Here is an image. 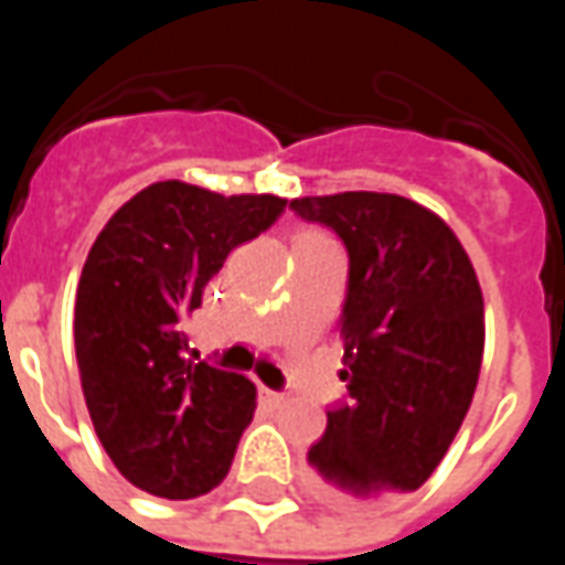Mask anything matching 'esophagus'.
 Segmentation results:
<instances>
[{"label":"esophagus","mask_w":565,"mask_h":565,"mask_svg":"<svg viewBox=\"0 0 565 565\" xmlns=\"http://www.w3.org/2000/svg\"><path fill=\"white\" fill-rule=\"evenodd\" d=\"M259 393H263V396H266V399H269L271 405H284V403H287V393H281V391H269V387H259Z\"/></svg>","instance_id":"obj_1"}]
</instances>
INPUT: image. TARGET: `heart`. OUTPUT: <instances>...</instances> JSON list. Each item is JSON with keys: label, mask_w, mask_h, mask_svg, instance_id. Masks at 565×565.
I'll return each instance as SVG.
<instances>
[{"label": "heart", "mask_w": 565, "mask_h": 565, "mask_svg": "<svg viewBox=\"0 0 565 565\" xmlns=\"http://www.w3.org/2000/svg\"><path fill=\"white\" fill-rule=\"evenodd\" d=\"M308 235H318V233H299L296 238H308Z\"/></svg>", "instance_id": "1"}]
</instances>
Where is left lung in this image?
<instances>
[{
  "mask_svg": "<svg viewBox=\"0 0 565 565\" xmlns=\"http://www.w3.org/2000/svg\"><path fill=\"white\" fill-rule=\"evenodd\" d=\"M342 238L348 399L327 412L308 462L335 499L412 493L436 472L472 405L484 354V299L438 214L396 193L294 199Z\"/></svg>",
  "mask_w": 565,
  "mask_h": 565,
  "instance_id": "left-lung-1",
  "label": "left lung"
}]
</instances>
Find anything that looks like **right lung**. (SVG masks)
Wrapping results in <instances>:
<instances>
[{"mask_svg":"<svg viewBox=\"0 0 565 565\" xmlns=\"http://www.w3.org/2000/svg\"><path fill=\"white\" fill-rule=\"evenodd\" d=\"M287 199L221 196L160 181L129 199L93 242L75 354L93 429L129 484L193 499L221 484L257 408V387L186 360V320L230 250L281 217Z\"/></svg>","mask_w":565,"mask_h":565,"instance_id":"obj_1","label":"right lung"}]
</instances>
